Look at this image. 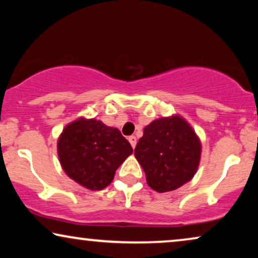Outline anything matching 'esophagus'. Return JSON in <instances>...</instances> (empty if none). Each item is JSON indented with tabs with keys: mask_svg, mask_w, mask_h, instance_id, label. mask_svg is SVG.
I'll list each match as a JSON object with an SVG mask.
<instances>
[{
	"mask_svg": "<svg viewBox=\"0 0 258 258\" xmlns=\"http://www.w3.org/2000/svg\"><path fill=\"white\" fill-rule=\"evenodd\" d=\"M128 141L130 142V144H132V147H133V148H135V147H136V143H137V139H136V136H129Z\"/></svg>",
	"mask_w": 258,
	"mask_h": 258,
	"instance_id": "esophagus-1",
	"label": "esophagus"
}]
</instances>
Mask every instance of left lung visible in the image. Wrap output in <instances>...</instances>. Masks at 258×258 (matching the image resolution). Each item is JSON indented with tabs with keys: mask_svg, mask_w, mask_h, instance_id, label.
<instances>
[{
	"mask_svg": "<svg viewBox=\"0 0 258 258\" xmlns=\"http://www.w3.org/2000/svg\"><path fill=\"white\" fill-rule=\"evenodd\" d=\"M202 143L181 115L160 117L146 125L136 144V160L146 172L148 185L168 192L191 181L199 169Z\"/></svg>",
	"mask_w": 258,
	"mask_h": 258,
	"instance_id": "left-lung-1",
	"label": "left lung"
}]
</instances>
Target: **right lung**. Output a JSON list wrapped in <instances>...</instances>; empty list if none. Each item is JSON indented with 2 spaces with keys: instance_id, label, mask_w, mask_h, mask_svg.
Instances as JSON below:
<instances>
[{
  "instance_id": "1",
  "label": "right lung",
  "mask_w": 258,
  "mask_h": 258,
  "mask_svg": "<svg viewBox=\"0 0 258 258\" xmlns=\"http://www.w3.org/2000/svg\"><path fill=\"white\" fill-rule=\"evenodd\" d=\"M132 154V146L117 128L84 116L68 123L57 140L63 171L77 184L94 191L110 184L117 168Z\"/></svg>"
}]
</instances>
